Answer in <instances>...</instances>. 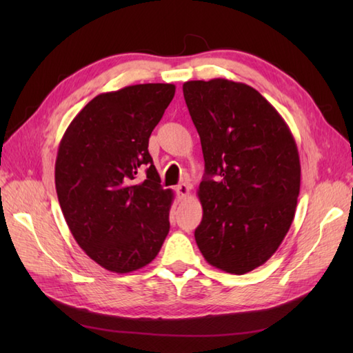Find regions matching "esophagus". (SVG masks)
Masks as SVG:
<instances>
[{
	"instance_id": "obj_1",
	"label": "esophagus",
	"mask_w": 353,
	"mask_h": 353,
	"mask_svg": "<svg viewBox=\"0 0 353 353\" xmlns=\"http://www.w3.org/2000/svg\"><path fill=\"white\" fill-rule=\"evenodd\" d=\"M174 191L179 196V199H186L190 196V186L186 183H179L174 188Z\"/></svg>"
}]
</instances>
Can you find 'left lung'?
Segmentation results:
<instances>
[{
    "label": "left lung",
    "mask_w": 353,
    "mask_h": 353,
    "mask_svg": "<svg viewBox=\"0 0 353 353\" xmlns=\"http://www.w3.org/2000/svg\"><path fill=\"white\" fill-rule=\"evenodd\" d=\"M183 97L205 157L196 243L211 265L249 273L273 256L294 219L296 141L279 112L249 85L192 80L183 83Z\"/></svg>",
    "instance_id": "left-lung-1"
}]
</instances>
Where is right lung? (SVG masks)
Masks as SVG:
<instances>
[{
  "instance_id": "obj_1",
  "label": "right lung",
  "mask_w": 353,
  "mask_h": 353,
  "mask_svg": "<svg viewBox=\"0 0 353 353\" xmlns=\"http://www.w3.org/2000/svg\"><path fill=\"white\" fill-rule=\"evenodd\" d=\"M174 92L171 83H145L97 95L59 144L54 181L66 224L109 272L145 267L168 235L172 191L162 190L148 138Z\"/></svg>"
}]
</instances>
